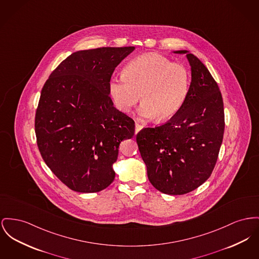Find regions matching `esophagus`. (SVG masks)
Segmentation results:
<instances>
[{
  "instance_id": "obj_1",
  "label": "esophagus",
  "mask_w": 259,
  "mask_h": 259,
  "mask_svg": "<svg viewBox=\"0 0 259 259\" xmlns=\"http://www.w3.org/2000/svg\"><path fill=\"white\" fill-rule=\"evenodd\" d=\"M142 128H143V125H142V124H140V123H138V122H136V124H135V133L137 134L138 132H139Z\"/></svg>"
}]
</instances>
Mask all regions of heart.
Returning <instances> with one entry per match:
<instances>
[{
    "mask_svg": "<svg viewBox=\"0 0 259 259\" xmlns=\"http://www.w3.org/2000/svg\"><path fill=\"white\" fill-rule=\"evenodd\" d=\"M190 86L191 74L185 65L160 55L148 54L130 61L123 69V76L112 77L108 90L123 112L135 107L141 96V115L163 121L181 110Z\"/></svg>",
    "mask_w": 259,
    "mask_h": 259,
    "instance_id": "heart-1",
    "label": "heart"
}]
</instances>
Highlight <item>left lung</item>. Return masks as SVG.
<instances>
[{"label": "left lung", "instance_id": "obj_1", "mask_svg": "<svg viewBox=\"0 0 259 259\" xmlns=\"http://www.w3.org/2000/svg\"><path fill=\"white\" fill-rule=\"evenodd\" d=\"M192 81L181 110L169 121L136 136L148 178L163 194L184 195L205 182L215 167L225 117L219 87L205 65L188 51Z\"/></svg>", "mask_w": 259, "mask_h": 259}]
</instances>
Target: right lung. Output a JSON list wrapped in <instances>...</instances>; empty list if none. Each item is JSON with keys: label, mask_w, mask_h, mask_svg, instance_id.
<instances>
[{"label": "right lung", "mask_w": 259, "mask_h": 259, "mask_svg": "<svg viewBox=\"0 0 259 259\" xmlns=\"http://www.w3.org/2000/svg\"><path fill=\"white\" fill-rule=\"evenodd\" d=\"M135 47H103L71 54L44 84L35 114L40 153L72 191L96 193L115 177L112 164L134 120L113 107L108 83Z\"/></svg>", "instance_id": "obj_1"}]
</instances>
